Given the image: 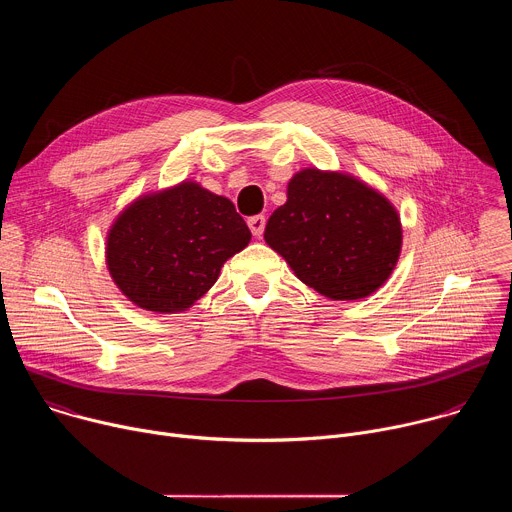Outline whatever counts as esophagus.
I'll return each mask as SVG.
<instances>
[{
  "label": "esophagus",
  "mask_w": 512,
  "mask_h": 512,
  "mask_svg": "<svg viewBox=\"0 0 512 512\" xmlns=\"http://www.w3.org/2000/svg\"><path fill=\"white\" fill-rule=\"evenodd\" d=\"M247 225H249L251 233L259 239V237L263 235V231H265V216H263V214H255V216L249 218Z\"/></svg>",
  "instance_id": "obj_1"
}]
</instances>
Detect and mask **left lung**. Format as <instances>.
<instances>
[{"label": "left lung", "instance_id": "1", "mask_svg": "<svg viewBox=\"0 0 512 512\" xmlns=\"http://www.w3.org/2000/svg\"><path fill=\"white\" fill-rule=\"evenodd\" d=\"M265 241L318 294L358 300L391 275L401 223L391 202L367 184L304 170L291 178L287 202L269 216Z\"/></svg>", "mask_w": 512, "mask_h": 512}]
</instances>
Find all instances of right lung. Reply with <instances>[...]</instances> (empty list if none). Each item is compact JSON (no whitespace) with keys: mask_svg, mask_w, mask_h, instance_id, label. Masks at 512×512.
<instances>
[{"mask_svg":"<svg viewBox=\"0 0 512 512\" xmlns=\"http://www.w3.org/2000/svg\"><path fill=\"white\" fill-rule=\"evenodd\" d=\"M251 231L229 198L194 182L133 202L107 239L113 281L143 310L182 312L214 285Z\"/></svg>","mask_w":512,"mask_h":512,"instance_id":"add662e5","label":"right lung"}]
</instances>
